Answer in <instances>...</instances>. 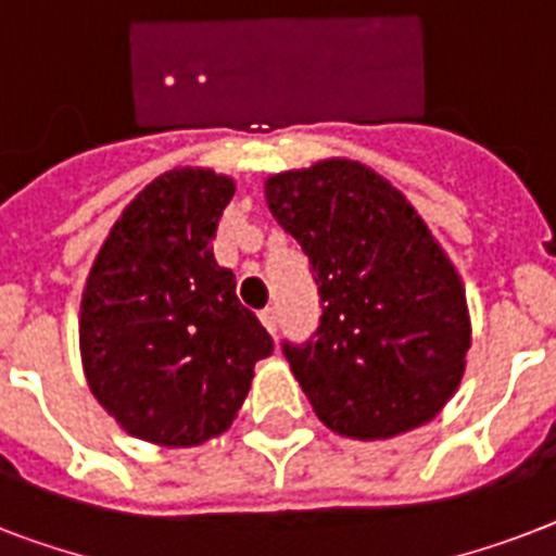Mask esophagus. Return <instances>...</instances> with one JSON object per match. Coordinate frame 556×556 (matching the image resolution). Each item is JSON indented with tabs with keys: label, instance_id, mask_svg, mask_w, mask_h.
Returning <instances> with one entry per match:
<instances>
[{
	"label": "esophagus",
	"instance_id": "esophagus-1",
	"mask_svg": "<svg viewBox=\"0 0 556 556\" xmlns=\"http://www.w3.org/2000/svg\"><path fill=\"white\" fill-rule=\"evenodd\" d=\"M260 320H262V326H265V329L270 331V334H277L279 314H277V308H274V305H268V308H262Z\"/></svg>",
	"mask_w": 556,
	"mask_h": 556
}]
</instances>
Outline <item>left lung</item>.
<instances>
[{
  "label": "left lung",
  "instance_id": "1",
  "mask_svg": "<svg viewBox=\"0 0 556 556\" xmlns=\"http://www.w3.org/2000/svg\"><path fill=\"white\" fill-rule=\"evenodd\" d=\"M279 225L320 291V326L282 343L329 430L392 439L439 415L470 349L465 286L424 218L361 161L329 159L265 181Z\"/></svg>",
  "mask_w": 556,
  "mask_h": 556
}]
</instances>
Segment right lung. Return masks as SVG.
Returning a JSON list of instances; mask_svg holds the SVG:
<instances>
[{
  "instance_id": "obj_1",
  "label": "right lung",
  "mask_w": 556,
  "mask_h": 556,
  "mask_svg": "<svg viewBox=\"0 0 556 556\" xmlns=\"http://www.w3.org/2000/svg\"><path fill=\"white\" fill-rule=\"evenodd\" d=\"M233 178L169 169L109 230L80 303L91 395L129 435L195 447L233 424L253 366L274 352L213 256Z\"/></svg>"
}]
</instances>
